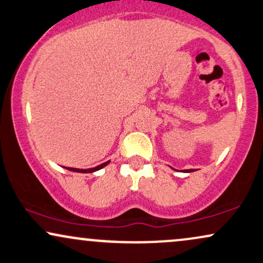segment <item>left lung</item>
<instances>
[{
  "label": "left lung",
  "instance_id": "8db88e82",
  "mask_svg": "<svg viewBox=\"0 0 263 263\" xmlns=\"http://www.w3.org/2000/svg\"><path fill=\"white\" fill-rule=\"evenodd\" d=\"M185 172H189V173H190V172H194V170H192V169H189V170H185Z\"/></svg>",
  "mask_w": 263,
  "mask_h": 263
}]
</instances>
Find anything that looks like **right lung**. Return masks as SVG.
Here are the masks:
<instances>
[{
    "label": "right lung",
    "instance_id": "right-lung-1",
    "mask_svg": "<svg viewBox=\"0 0 263 263\" xmlns=\"http://www.w3.org/2000/svg\"><path fill=\"white\" fill-rule=\"evenodd\" d=\"M107 164H109V162L100 164V165H98L96 167H91V169H76V167H67V169L71 170V172H76V173H93V172H97V170H99V169H103V167L107 165Z\"/></svg>",
    "mask_w": 263,
    "mask_h": 263
}]
</instances>
